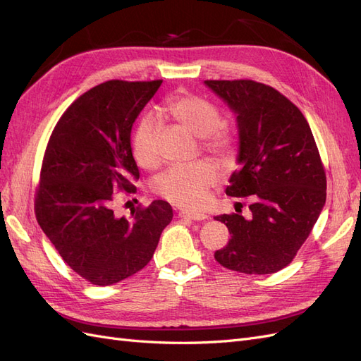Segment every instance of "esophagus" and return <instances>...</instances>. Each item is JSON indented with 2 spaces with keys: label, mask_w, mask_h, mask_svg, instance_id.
I'll list each match as a JSON object with an SVG mask.
<instances>
[{
  "label": "esophagus",
  "mask_w": 361,
  "mask_h": 361,
  "mask_svg": "<svg viewBox=\"0 0 361 361\" xmlns=\"http://www.w3.org/2000/svg\"><path fill=\"white\" fill-rule=\"evenodd\" d=\"M179 216L190 218V220H194V221H203L207 218V215L204 212H192V211H180Z\"/></svg>",
  "instance_id": "esophagus-1"
}]
</instances>
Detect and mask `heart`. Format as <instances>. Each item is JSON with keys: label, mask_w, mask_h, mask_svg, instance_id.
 <instances>
[{"label": "heart", "mask_w": 361, "mask_h": 361, "mask_svg": "<svg viewBox=\"0 0 361 361\" xmlns=\"http://www.w3.org/2000/svg\"><path fill=\"white\" fill-rule=\"evenodd\" d=\"M159 114L173 118L192 135L204 138V146L218 155H228L233 149V138L221 126V113L204 97L178 94L159 106ZM158 126L155 118L147 116L140 120L133 138L134 158L141 167H155L159 155L157 149ZM220 179L218 170L207 161L176 164L158 174L154 190L180 207L194 209L204 203L207 191Z\"/></svg>", "instance_id": "obj_1"}]
</instances>
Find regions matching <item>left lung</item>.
<instances>
[{"label": "left lung", "mask_w": 361, "mask_h": 361, "mask_svg": "<svg viewBox=\"0 0 361 361\" xmlns=\"http://www.w3.org/2000/svg\"><path fill=\"white\" fill-rule=\"evenodd\" d=\"M236 116L239 169L226 194L251 200V216L216 215L231 239L218 264L244 274L288 267L318 221L326 179L312 129L288 97L250 80L204 81Z\"/></svg>", "instance_id": "8db88e82"}]
</instances>
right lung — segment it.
Segmentation results:
<instances>
[{"instance_id":"1","label":"right lung","mask_w":361,"mask_h":361,"mask_svg":"<svg viewBox=\"0 0 361 361\" xmlns=\"http://www.w3.org/2000/svg\"><path fill=\"white\" fill-rule=\"evenodd\" d=\"M162 81H106L76 99L59 120L43 157L36 216L63 260L82 279L110 286L154 257L173 209L154 200L117 218L116 190L134 191L140 173L130 130Z\"/></svg>"}]
</instances>
